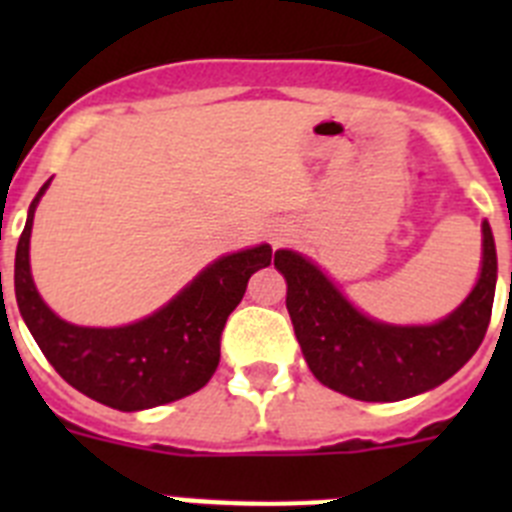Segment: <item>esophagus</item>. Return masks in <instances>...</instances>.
<instances>
[{
	"label": "esophagus",
	"instance_id": "obj_1",
	"mask_svg": "<svg viewBox=\"0 0 512 512\" xmlns=\"http://www.w3.org/2000/svg\"><path fill=\"white\" fill-rule=\"evenodd\" d=\"M274 243H279V241H274Z\"/></svg>",
	"mask_w": 512,
	"mask_h": 512
}]
</instances>
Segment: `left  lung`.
Masks as SVG:
<instances>
[{
    "instance_id": "obj_1",
    "label": "left lung",
    "mask_w": 512,
    "mask_h": 512,
    "mask_svg": "<svg viewBox=\"0 0 512 512\" xmlns=\"http://www.w3.org/2000/svg\"><path fill=\"white\" fill-rule=\"evenodd\" d=\"M274 266L287 279V310L310 372L354 400L395 402L438 387L472 359L490 325L497 256L487 223L477 287L436 325L369 320L295 251L274 253Z\"/></svg>"
}]
</instances>
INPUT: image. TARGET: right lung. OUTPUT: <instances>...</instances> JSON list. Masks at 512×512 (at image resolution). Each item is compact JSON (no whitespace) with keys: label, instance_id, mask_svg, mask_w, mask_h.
I'll use <instances>...</instances> for the list:
<instances>
[{"label":"right lung","instance_id":"obj_1","mask_svg":"<svg viewBox=\"0 0 512 512\" xmlns=\"http://www.w3.org/2000/svg\"><path fill=\"white\" fill-rule=\"evenodd\" d=\"M30 205L15 256V295L35 343L71 387L115 410H146L202 390L220 364L225 320L243 300L271 248L230 253L207 266L182 295L125 328H79L56 318L30 277V230L43 192Z\"/></svg>","mask_w":512,"mask_h":512}]
</instances>
